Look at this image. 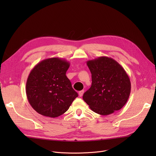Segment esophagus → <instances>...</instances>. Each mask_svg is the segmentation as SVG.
Here are the masks:
<instances>
[{
    "mask_svg": "<svg viewBox=\"0 0 156 156\" xmlns=\"http://www.w3.org/2000/svg\"><path fill=\"white\" fill-rule=\"evenodd\" d=\"M83 93H84V90H81L79 92L78 94H79V96L80 97H82L83 95Z\"/></svg>",
    "mask_w": 156,
    "mask_h": 156,
    "instance_id": "1",
    "label": "esophagus"
}]
</instances>
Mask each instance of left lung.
Here are the masks:
<instances>
[{
	"instance_id": "1",
	"label": "left lung",
	"mask_w": 156,
	"mask_h": 156,
	"mask_svg": "<svg viewBox=\"0 0 156 156\" xmlns=\"http://www.w3.org/2000/svg\"><path fill=\"white\" fill-rule=\"evenodd\" d=\"M92 74V85L83 95L94 112L109 115L125 105L131 92L126 72L114 59L99 57L87 62Z\"/></svg>"
}]
</instances>
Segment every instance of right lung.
<instances>
[{
	"label": "right lung",
	"mask_w": 156,
	"mask_h": 156,
	"mask_svg": "<svg viewBox=\"0 0 156 156\" xmlns=\"http://www.w3.org/2000/svg\"><path fill=\"white\" fill-rule=\"evenodd\" d=\"M69 65L66 60L52 57L38 62L31 71L26 84L27 96L40 114L58 117L78 96L66 75Z\"/></svg>",
	"instance_id": "right-lung-1"
}]
</instances>
